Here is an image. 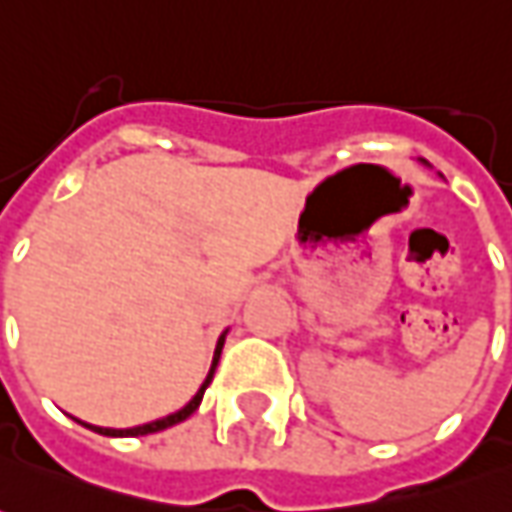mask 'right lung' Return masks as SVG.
<instances>
[{
  "mask_svg": "<svg viewBox=\"0 0 512 512\" xmlns=\"http://www.w3.org/2000/svg\"><path fill=\"white\" fill-rule=\"evenodd\" d=\"M221 347H224V336L218 339V347H215V358H212V370H210V375H207V381L201 384V389L196 392V398L187 403L184 409H179V412H173V415L162 417V420H154V423H145V426H134V429H100V426H89V423H83V426H89V429L97 431V434H106V437H139V434H154V431H162V429H168V426H176V423H182V420H187V417L196 412L198 403H201V398H204V389L210 387L212 373H215V364H218V356H221Z\"/></svg>",
  "mask_w": 512,
  "mask_h": 512,
  "instance_id": "1",
  "label": "right lung"
}]
</instances>
